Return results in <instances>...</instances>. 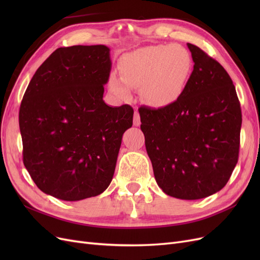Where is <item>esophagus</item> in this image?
I'll use <instances>...</instances> for the list:
<instances>
[{
  "instance_id": "34e87169",
  "label": "esophagus",
  "mask_w": 260,
  "mask_h": 260,
  "mask_svg": "<svg viewBox=\"0 0 260 260\" xmlns=\"http://www.w3.org/2000/svg\"><path fill=\"white\" fill-rule=\"evenodd\" d=\"M133 124L136 125V127H139V125L141 124V120H140V115H139V112H135V117H133Z\"/></svg>"
}]
</instances>
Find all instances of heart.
Returning a JSON list of instances; mask_svg holds the SVG:
<instances>
[{"label": "heart", "mask_w": 260, "mask_h": 260, "mask_svg": "<svg viewBox=\"0 0 260 260\" xmlns=\"http://www.w3.org/2000/svg\"><path fill=\"white\" fill-rule=\"evenodd\" d=\"M193 69L191 54L179 44L146 46L124 54L119 60L121 77L109 78V89L117 98H131V88H141L147 105L162 108L182 95Z\"/></svg>", "instance_id": "1"}]
</instances>
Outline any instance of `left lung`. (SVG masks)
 <instances>
[{
  "mask_svg": "<svg viewBox=\"0 0 260 260\" xmlns=\"http://www.w3.org/2000/svg\"><path fill=\"white\" fill-rule=\"evenodd\" d=\"M187 48L194 67L182 95L139 113L157 184L172 198L200 200L221 190L232 175L242 113L225 69L196 45Z\"/></svg>",
  "mask_w": 260,
  "mask_h": 260,
  "instance_id": "obj_1",
  "label": "left lung"
}]
</instances>
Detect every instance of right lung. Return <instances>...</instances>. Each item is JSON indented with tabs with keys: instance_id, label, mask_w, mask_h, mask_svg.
<instances>
[{
	"instance_id": "1",
	"label": "right lung",
	"mask_w": 260,
	"mask_h": 260,
	"mask_svg": "<svg viewBox=\"0 0 260 260\" xmlns=\"http://www.w3.org/2000/svg\"><path fill=\"white\" fill-rule=\"evenodd\" d=\"M109 51L102 44L57 49L38 68L21 101L23 165L53 198L81 201L112 182L133 109L103 100L112 69Z\"/></svg>"
}]
</instances>
